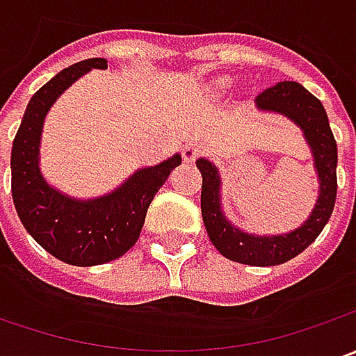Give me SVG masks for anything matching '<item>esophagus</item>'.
<instances>
[{
    "instance_id": "esophagus-1",
    "label": "esophagus",
    "mask_w": 356,
    "mask_h": 356,
    "mask_svg": "<svg viewBox=\"0 0 356 356\" xmlns=\"http://www.w3.org/2000/svg\"><path fill=\"white\" fill-rule=\"evenodd\" d=\"M200 152H202V148H200L198 144L190 143L182 148V156H184L186 162H194V160L200 156Z\"/></svg>"
}]
</instances>
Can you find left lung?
<instances>
[{
    "label": "left lung",
    "instance_id": "obj_1",
    "mask_svg": "<svg viewBox=\"0 0 356 356\" xmlns=\"http://www.w3.org/2000/svg\"><path fill=\"white\" fill-rule=\"evenodd\" d=\"M259 111L285 115L303 130L307 138L315 170L319 176V198L303 226L281 236H253L232 226L222 212V180L210 160L198 158L202 172V218L213 248L224 257L245 266H280L309 248L329 222L337 198V143L321 101L295 81H283L257 95Z\"/></svg>",
    "mask_w": 356,
    "mask_h": 356
}]
</instances>
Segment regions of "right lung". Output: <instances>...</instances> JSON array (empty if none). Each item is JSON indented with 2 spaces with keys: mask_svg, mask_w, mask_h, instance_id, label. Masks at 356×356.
Here are the masks:
<instances>
[{
  "mask_svg": "<svg viewBox=\"0 0 356 356\" xmlns=\"http://www.w3.org/2000/svg\"><path fill=\"white\" fill-rule=\"evenodd\" d=\"M106 69L95 57L63 69L31 97L11 148V196L21 224L51 255L69 266L90 267L113 261L136 243L156 192L180 166L174 154L158 166L136 170L111 194L76 200L47 184L39 170V144L49 108L79 76Z\"/></svg>",
  "mask_w": 356,
  "mask_h": 356,
  "instance_id": "right-lung-1",
  "label": "right lung"
}]
</instances>
